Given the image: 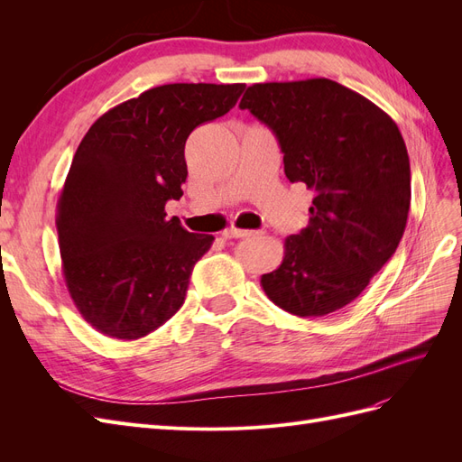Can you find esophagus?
Here are the masks:
<instances>
[{"instance_id": "esophagus-1", "label": "esophagus", "mask_w": 462, "mask_h": 462, "mask_svg": "<svg viewBox=\"0 0 462 462\" xmlns=\"http://www.w3.org/2000/svg\"><path fill=\"white\" fill-rule=\"evenodd\" d=\"M250 235H254V231L236 229V227H229L223 231V236H227V239H243V236H250Z\"/></svg>"}]
</instances>
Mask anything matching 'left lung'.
Instances as JSON below:
<instances>
[{"label":"left lung","instance_id":"8db88e82","mask_svg":"<svg viewBox=\"0 0 462 462\" xmlns=\"http://www.w3.org/2000/svg\"><path fill=\"white\" fill-rule=\"evenodd\" d=\"M248 109L275 133L291 183L314 190L310 219L263 273L268 299L318 318L353 302L395 254L411 208V163L397 123L329 79L258 82Z\"/></svg>","mask_w":462,"mask_h":462}]
</instances>
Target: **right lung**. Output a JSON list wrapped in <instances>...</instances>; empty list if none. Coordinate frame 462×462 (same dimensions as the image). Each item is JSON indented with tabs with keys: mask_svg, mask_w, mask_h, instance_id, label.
<instances>
[{
	"mask_svg": "<svg viewBox=\"0 0 462 462\" xmlns=\"http://www.w3.org/2000/svg\"><path fill=\"white\" fill-rule=\"evenodd\" d=\"M245 85H163L111 107L82 138L58 200L61 270L77 310L107 337L133 341L185 300L212 235L167 219L183 197L185 143L236 104Z\"/></svg>",
	"mask_w": 462,
	"mask_h": 462,
	"instance_id": "right-lung-1",
	"label": "right lung"
}]
</instances>
